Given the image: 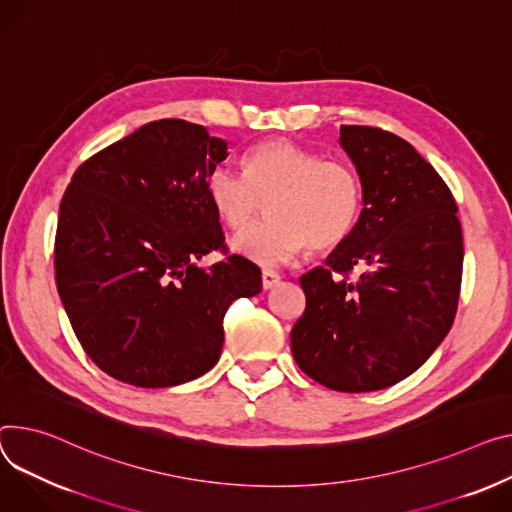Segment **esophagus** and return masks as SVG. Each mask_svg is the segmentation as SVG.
<instances>
[{
  "mask_svg": "<svg viewBox=\"0 0 512 512\" xmlns=\"http://www.w3.org/2000/svg\"><path fill=\"white\" fill-rule=\"evenodd\" d=\"M278 282H280V276L276 274V271H269V269L261 271V286H263V290H271Z\"/></svg>",
  "mask_w": 512,
  "mask_h": 512,
  "instance_id": "obj_1",
  "label": "esophagus"
}]
</instances>
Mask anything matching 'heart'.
I'll return each instance as SVG.
<instances>
[{"label":"heart","mask_w":512,"mask_h":512,"mask_svg":"<svg viewBox=\"0 0 512 512\" xmlns=\"http://www.w3.org/2000/svg\"><path fill=\"white\" fill-rule=\"evenodd\" d=\"M216 214L234 230L249 226L267 203L269 218L232 238V251L265 267L290 263L304 247L329 251L354 232L364 187L356 168L315 150L271 140L245 156V173L218 164L206 183Z\"/></svg>","instance_id":"obj_1"}]
</instances>
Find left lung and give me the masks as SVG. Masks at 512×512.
I'll return each mask as SVG.
<instances>
[{
	"label": "left lung",
	"instance_id": "left-lung-1",
	"mask_svg": "<svg viewBox=\"0 0 512 512\" xmlns=\"http://www.w3.org/2000/svg\"><path fill=\"white\" fill-rule=\"evenodd\" d=\"M339 146L358 170L364 208L325 265L300 278L306 309L290 348L317 383L364 393L410 377L447 337L463 236L449 187L412 144L379 127L342 125ZM354 266L363 274L350 283Z\"/></svg>",
	"mask_w": 512,
	"mask_h": 512
}]
</instances>
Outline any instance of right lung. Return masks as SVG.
Returning <instances> with one entry per match:
<instances>
[{
  "label": "right lung",
  "mask_w": 512,
  "mask_h": 512,
  "mask_svg": "<svg viewBox=\"0 0 512 512\" xmlns=\"http://www.w3.org/2000/svg\"><path fill=\"white\" fill-rule=\"evenodd\" d=\"M228 144L203 125L160 119L94 154L59 206L55 280L86 354L113 379L175 387L206 374L234 298L261 292V271L230 255L206 191Z\"/></svg>",
  "instance_id": "add662e5"
}]
</instances>
